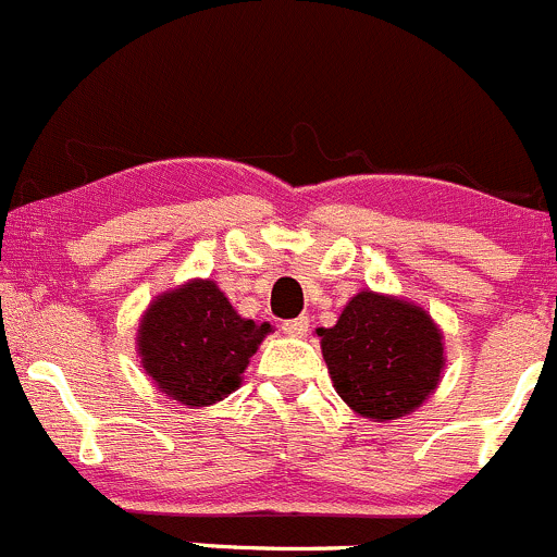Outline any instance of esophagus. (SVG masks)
Returning a JSON list of instances; mask_svg holds the SVG:
<instances>
[{
	"instance_id": "obj_1",
	"label": "esophagus",
	"mask_w": 557,
	"mask_h": 557,
	"mask_svg": "<svg viewBox=\"0 0 557 557\" xmlns=\"http://www.w3.org/2000/svg\"><path fill=\"white\" fill-rule=\"evenodd\" d=\"M308 327H311V319L308 317H297V319H289V322H284V333L289 335H306Z\"/></svg>"
}]
</instances>
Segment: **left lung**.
I'll return each instance as SVG.
<instances>
[{"mask_svg": "<svg viewBox=\"0 0 557 557\" xmlns=\"http://www.w3.org/2000/svg\"><path fill=\"white\" fill-rule=\"evenodd\" d=\"M317 333L335 393L357 414L395 420L436 389L444 368L442 333L411 302L360 292L335 327Z\"/></svg>", "mask_w": 557, "mask_h": 557, "instance_id": "left-lung-1", "label": "left lung"}]
</instances>
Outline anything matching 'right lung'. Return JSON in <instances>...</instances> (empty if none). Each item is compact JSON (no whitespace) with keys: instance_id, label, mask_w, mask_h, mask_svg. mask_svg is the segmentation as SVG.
Here are the masks:
<instances>
[{"instance_id":"1","label":"right lung","mask_w":557,"mask_h":557,"mask_svg":"<svg viewBox=\"0 0 557 557\" xmlns=\"http://www.w3.org/2000/svg\"><path fill=\"white\" fill-rule=\"evenodd\" d=\"M268 322L235 313L213 281H191L159 297L137 333L143 368L184 406H211L240 384Z\"/></svg>"}]
</instances>
